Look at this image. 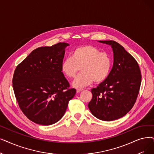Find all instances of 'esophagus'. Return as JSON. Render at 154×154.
Wrapping results in <instances>:
<instances>
[{"label": "esophagus", "instance_id": "34e87169", "mask_svg": "<svg viewBox=\"0 0 154 154\" xmlns=\"http://www.w3.org/2000/svg\"><path fill=\"white\" fill-rule=\"evenodd\" d=\"M83 89H77V92H80L81 91H82Z\"/></svg>", "mask_w": 154, "mask_h": 154}]
</instances>
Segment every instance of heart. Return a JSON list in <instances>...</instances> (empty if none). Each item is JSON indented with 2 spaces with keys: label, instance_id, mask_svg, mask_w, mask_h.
<instances>
[{
  "label": "heart",
  "instance_id": "heart-1",
  "mask_svg": "<svg viewBox=\"0 0 154 154\" xmlns=\"http://www.w3.org/2000/svg\"><path fill=\"white\" fill-rule=\"evenodd\" d=\"M112 67V59L108 53L101 52L92 45L79 46L66 58L61 65L63 74L69 79L74 78L80 68L82 73L73 82V86L81 88L93 81L101 83L108 78Z\"/></svg>",
  "mask_w": 154,
  "mask_h": 154
}]
</instances>
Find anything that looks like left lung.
<instances>
[{
  "label": "left lung",
  "mask_w": 154,
  "mask_h": 154,
  "mask_svg": "<svg viewBox=\"0 0 154 154\" xmlns=\"http://www.w3.org/2000/svg\"><path fill=\"white\" fill-rule=\"evenodd\" d=\"M111 45L114 63L109 76L91 90L88 104L92 114L103 121H112L126 115L134 106L142 82L136 60L115 41H99Z\"/></svg>",
  "instance_id": "obj_1"
}]
</instances>
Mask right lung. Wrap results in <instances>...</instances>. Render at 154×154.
Masks as SVG:
<instances>
[{"instance_id": "1", "label": "right lung", "mask_w": 154, "mask_h": 154, "mask_svg": "<svg viewBox=\"0 0 154 154\" xmlns=\"http://www.w3.org/2000/svg\"><path fill=\"white\" fill-rule=\"evenodd\" d=\"M58 43L33 50L15 69L12 85L18 105L31 122L50 125L58 122L76 90L61 70L65 49Z\"/></svg>"}]
</instances>
